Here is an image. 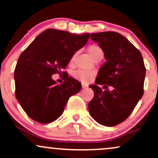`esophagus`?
Wrapping results in <instances>:
<instances>
[{"mask_svg": "<svg viewBox=\"0 0 158 158\" xmlns=\"http://www.w3.org/2000/svg\"><path fill=\"white\" fill-rule=\"evenodd\" d=\"M82 88H88V85L85 84V83H82Z\"/></svg>", "mask_w": 158, "mask_h": 158, "instance_id": "34e87169", "label": "esophagus"}]
</instances>
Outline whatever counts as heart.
Returning a JSON list of instances; mask_svg holds the SVG:
<instances>
[{
    "label": "heart",
    "instance_id": "obj_1",
    "mask_svg": "<svg viewBox=\"0 0 158 158\" xmlns=\"http://www.w3.org/2000/svg\"><path fill=\"white\" fill-rule=\"evenodd\" d=\"M88 52L90 53V55L94 59H97L98 56L103 55L102 49L99 48V46H97V45H91V46H90L89 48H88ZM75 56L76 53L73 54V56L71 57V59H70V63L73 62L74 59H75ZM74 76L81 81H87L89 78H90L93 76V73L90 71H87V70H79L74 73Z\"/></svg>",
    "mask_w": 158,
    "mask_h": 158
}]
</instances>
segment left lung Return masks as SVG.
<instances>
[{"label": "left lung", "instance_id": "8db88e82", "mask_svg": "<svg viewBox=\"0 0 158 158\" xmlns=\"http://www.w3.org/2000/svg\"><path fill=\"white\" fill-rule=\"evenodd\" d=\"M90 38L102 48L106 61L98 72L96 85H89L94 92L88 106L90 115L102 126H117L129 117L143 95V56L118 32L92 33ZM98 84H104V89L112 86L113 90L103 92Z\"/></svg>", "mask_w": 158, "mask_h": 158}]
</instances>
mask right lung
<instances>
[{"label": "right lung", "instance_id": "right-lung-1", "mask_svg": "<svg viewBox=\"0 0 158 158\" xmlns=\"http://www.w3.org/2000/svg\"><path fill=\"white\" fill-rule=\"evenodd\" d=\"M89 37V33L75 35L48 29L20 55L14 72L15 97L33 120L41 124L56 120L63 114L70 97L81 90V83L77 79L68 76L58 85L52 75L66 68L73 54L86 44Z\"/></svg>", "mask_w": 158, "mask_h": 158}]
</instances>
